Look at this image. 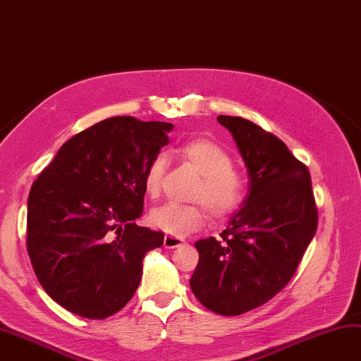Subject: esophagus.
Instances as JSON below:
<instances>
[{"label":"esophagus","instance_id":"1","mask_svg":"<svg viewBox=\"0 0 361 361\" xmlns=\"http://www.w3.org/2000/svg\"><path fill=\"white\" fill-rule=\"evenodd\" d=\"M185 242L180 237H176V235H165V239H163V247L165 248H178L180 245Z\"/></svg>","mask_w":361,"mask_h":361}]
</instances>
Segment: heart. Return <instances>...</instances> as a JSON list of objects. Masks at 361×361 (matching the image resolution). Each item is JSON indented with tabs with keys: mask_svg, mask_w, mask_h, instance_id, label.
I'll use <instances>...</instances> for the list:
<instances>
[{
	"mask_svg": "<svg viewBox=\"0 0 361 361\" xmlns=\"http://www.w3.org/2000/svg\"><path fill=\"white\" fill-rule=\"evenodd\" d=\"M180 155L202 176L193 198L206 204L216 220L233 216L247 196V182L233 168V157L209 140L187 142L182 146ZM166 163L165 152H157L149 161L145 173V187L149 195L155 196L160 192ZM204 204L165 202L149 212V223L166 234L185 235L206 223L207 210Z\"/></svg>",
	"mask_w": 361,
	"mask_h": 361,
	"instance_id": "obj_1",
	"label": "heart"
}]
</instances>
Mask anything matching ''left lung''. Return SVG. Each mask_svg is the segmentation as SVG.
Returning <instances> with one entry per match:
<instances>
[{
    "label": "left lung",
    "instance_id": "obj_1",
    "mask_svg": "<svg viewBox=\"0 0 361 361\" xmlns=\"http://www.w3.org/2000/svg\"><path fill=\"white\" fill-rule=\"evenodd\" d=\"M216 121L233 135L250 187L226 229L195 243V297L221 316H239L274 298L294 276L317 229L308 168L275 135L239 116Z\"/></svg>",
    "mask_w": 361,
    "mask_h": 361
}]
</instances>
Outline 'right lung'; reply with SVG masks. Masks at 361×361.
Here are the masks:
<instances>
[{"label": "right lung", "mask_w": 361, "mask_h": 361, "mask_svg": "<svg viewBox=\"0 0 361 361\" xmlns=\"http://www.w3.org/2000/svg\"><path fill=\"white\" fill-rule=\"evenodd\" d=\"M169 122L100 121L66 141L28 196L26 248L47 294L67 311L105 319L133 297L163 233L138 226L149 161Z\"/></svg>", "instance_id": "obj_1"}]
</instances>
